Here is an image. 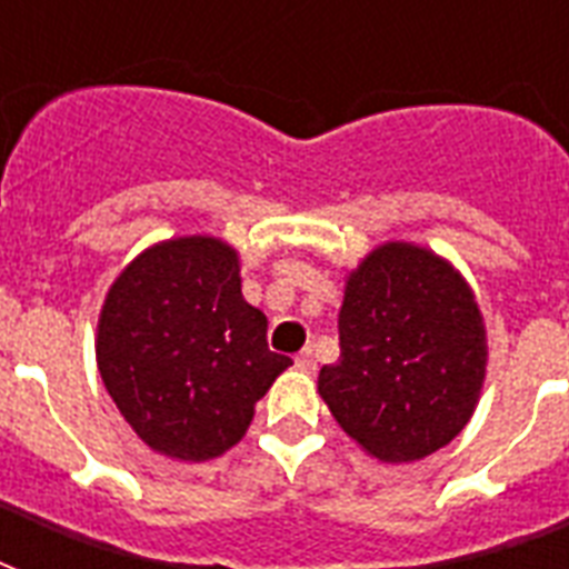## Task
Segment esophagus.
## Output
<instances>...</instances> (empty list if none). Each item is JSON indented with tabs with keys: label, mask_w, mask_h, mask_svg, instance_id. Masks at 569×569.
Returning a JSON list of instances; mask_svg holds the SVG:
<instances>
[{
	"label": "esophagus",
	"mask_w": 569,
	"mask_h": 569,
	"mask_svg": "<svg viewBox=\"0 0 569 569\" xmlns=\"http://www.w3.org/2000/svg\"><path fill=\"white\" fill-rule=\"evenodd\" d=\"M295 366H298L301 372H312V369H316V357H312V348H303L301 355L295 357Z\"/></svg>",
	"instance_id": "34e87169"
}]
</instances>
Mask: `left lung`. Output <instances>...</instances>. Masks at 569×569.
Masks as SVG:
<instances>
[{"mask_svg": "<svg viewBox=\"0 0 569 569\" xmlns=\"http://www.w3.org/2000/svg\"><path fill=\"white\" fill-rule=\"evenodd\" d=\"M487 342L463 277L405 241L372 250L348 277L339 360L319 392L342 431L383 463L449 446L476 410Z\"/></svg>", "mask_w": 569, "mask_h": 569, "instance_id": "left-lung-1", "label": "left lung"}]
</instances>
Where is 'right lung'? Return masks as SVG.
<instances>
[{
    "mask_svg": "<svg viewBox=\"0 0 569 569\" xmlns=\"http://www.w3.org/2000/svg\"><path fill=\"white\" fill-rule=\"evenodd\" d=\"M241 298L239 257L209 236L144 250L109 289L97 363L132 431L168 458L209 460L244 437L292 360Z\"/></svg>",
    "mask_w": 569,
    "mask_h": 569,
    "instance_id": "add662e5",
    "label": "right lung"
}]
</instances>
